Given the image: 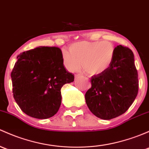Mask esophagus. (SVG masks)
<instances>
[{"instance_id":"esophagus-1","label":"esophagus","mask_w":149,"mask_h":149,"mask_svg":"<svg viewBox=\"0 0 149 149\" xmlns=\"http://www.w3.org/2000/svg\"><path fill=\"white\" fill-rule=\"evenodd\" d=\"M81 75L80 74H76V75H75V79H79V77H81Z\"/></svg>"}]
</instances>
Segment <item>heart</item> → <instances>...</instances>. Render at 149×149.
Returning a JSON list of instances; mask_svg holds the SVG:
<instances>
[{
    "label": "heart",
    "mask_w": 149,
    "mask_h": 149,
    "mask_svg": "<svg viewBox=\"0 0 149 149\" xmlns=\"http://www.w3.org/2000/svg\"><path fill=\"white\" fill-rule=\"evenodd\" d=\"M62 51V61L69 71L83 68L88 75L98 76L107 71L115 58L116 48L109 40L77 42Z\"/></svg>",
    "instance_id": "heart-1"
}]
</instances>
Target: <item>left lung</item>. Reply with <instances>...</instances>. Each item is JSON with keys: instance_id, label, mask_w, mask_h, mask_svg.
Segmentation results:
<instances>
[{"instance_id": "8db88e82", "label": "left lung", "mask_w": 149, "mask_h": 149, "mask_svg": "<svg viewBox=\"0 0 149 149\" xmlns=\"http://www.w3.org/2000/svg\"><path fill=\"white\" fill-rule=\"evenodd\" d=\"M91 87L85 95L89 110L98 118L110 120L129 109L139 91L134 56L128 47H116L115 58L109 69L93 76Z\"/></svg>"}]
</instances>
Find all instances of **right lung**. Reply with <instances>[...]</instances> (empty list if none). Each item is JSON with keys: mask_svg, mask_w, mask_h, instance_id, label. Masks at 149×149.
<instances>
[{"mask_svg": "<svg viewBox=\"0 0 149 149\" xmlns=\"http://www.w3.org/2000/svg\"><path fill=\"white\" fill-rule=\"evenodd\" d=\"M58 47L40 46L17 56L11 72L13 94L26 114L45 119L54 116L61 103V89L74 81L62 61Z\"/></svg>", "mask_w": 149, "mask_h": 149, "instance_id": "right-lung-1", "label": "right lung"}]
</instances>
